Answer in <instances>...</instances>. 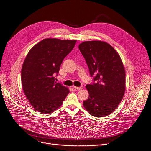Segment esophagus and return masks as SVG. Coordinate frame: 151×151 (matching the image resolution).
<instances>
[{"label": "esophagus", "instance_id": "esophagus-1", "mask_svg": "<svg viewBox=\"0 0 151 151\" xmlns=\"http://www.w3.org/2000/svg\"><path fill=\"white\" fill-rule=\"evenodd\" d=\"M73 88L75 89V90H82L83 88V86H81L78 87V86H73Z\"/></svg>", "mask_w": 151, "mask_h": 151}]
</instances>
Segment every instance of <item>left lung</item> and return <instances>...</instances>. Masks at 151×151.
Returning <instances> with one entry per match:
<instances>
[{
    "label": "left lung",
    "mask_w": 151,
    "mask_h": 151,
    "mask_svg": "<svg viewBox=\"0 0 151 151\" xmlns=\"http://www.w3.org/2000/svg\"><path fill=\"white\" fill-rule=\"evenodd\" d=\"M90 73L97 81L87 85L88 99L83 101L88 112L104 117L117 108L125 91V71L119 53L109 43L102 41H84L79 45Z\"/></svg>",
    "instance_id": "8db88e82"
}]
</instances>
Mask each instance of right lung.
<instances>
[{"label": "right lung", "instance_id": "right-lung-1", "mask_svg": "<svg viewBox=\"0 0 151 151\" xmlns=\"http://www.w3.org/2000/svg\"><path fill=\"white\" fill-rule=\"evenodd\" d=\"M76 40L46 38L34 46L21 70L22 89L31 105L39 112L51 114L59 109L70 90L56 83L64 58L73 49Z\"/></svg>", "mask_w": 151, "mask_h": 151}]
</instances>
